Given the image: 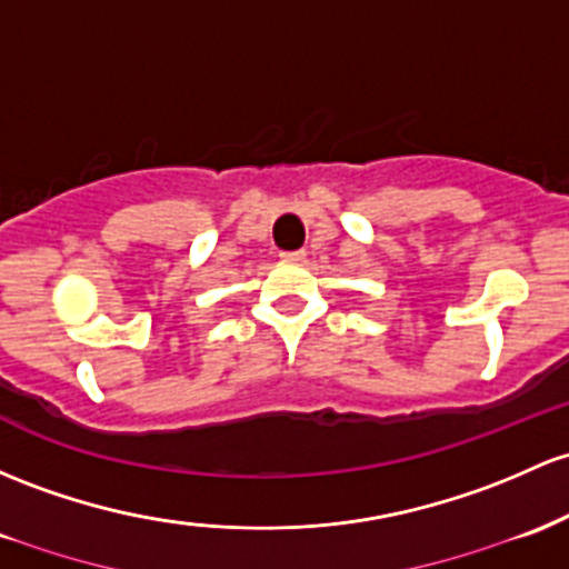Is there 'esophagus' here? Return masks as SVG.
Returning a JSON list of instances; mask_svg holds the SVG:
<instances>
[{
    "label": "esophagus",
    "mask_w": 569,
    "mask_h": 569,
    "mask_svg": "<svg viewBox=\"0 0 569 569\" xmlns=\"http://www.w3.org/2000/svg\"><path fill=\"white\" fill-rule=\"evenodd\" d=\"M283 256L286 261H305V251H286V253H280Z\"/></svg>",
    "instance_id": "34e87169"
}]
</instances>
